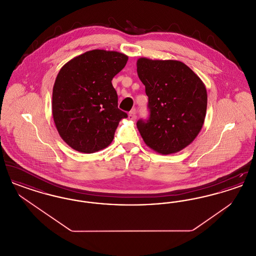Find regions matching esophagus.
<instances>
[{
	"label": "esophagus",
	"mask_w": 256,
	"mask_h": 256,
	"mask_svg": "<svg viewBox=\"0 0 256 256\" xmlns=\"http://www.w3.org/2000/svg\"><path fill=\"white\" fill-rule=\"evenodd\" d=\"M128 120H130V121L136 120V110H132L128 113Z\"/></svg>",
	"instance_id": "34e87169"
}]
</instances>
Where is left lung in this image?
I'll return each mask as SVG.
<instances>
[{
	"mask_svg": "<svg viewBox=\"0 0 256 256\" xmlns=\"http://www.w3.org/2000/svg\"><path fill=\"white\" fill-rule=\"evenodd\" d=\"M137 74L146 87L150 118L137 128L146 146L161 154L178 152L200 134L206 114L202 80L178 60L140 58Z\"/></svg>",
	"mask_w": 256,
	"mask_h": 256,
	"instance_id": "obj_1",
	"label": "left lung"
}]
</instances>
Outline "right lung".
Returning a JSON list of instances; mask_svg holds the SVG:
<instances>
[{"label": "right lung", "mask_w": 256, "mask_h": 256, "mask_svg": "<svg viewBox=\"0 0 256 256\" xmlns=\"http://www.w3.org/2000/svg\"><path fill=\"white\" fill-rule=\"evenodd\" d=\"M128 60L119 52L93 50L63 65L52 88V112L68 146L84 154L110 146L119 122L128 117L118 108L111 80Z\"/></svg>", "instance_id": "obj_1"}]
</instances>
